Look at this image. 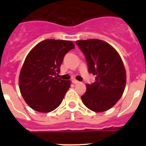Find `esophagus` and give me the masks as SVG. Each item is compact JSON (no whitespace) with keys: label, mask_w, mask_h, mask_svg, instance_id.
Listing matches in <instances>:
<instances>
[{"label":"esophagus","mask_w":146,"mask_h":146,"mask_svg":"<svg viewBox=\"0 0 146 146\" xmlns=\"http://www.w3.org/2000/svg\"><path fill=\"white\" fill-rule=\"evenodd\" d=\"M72 82H73V83H74V84H77V83H79V81H77V80H72Z\"/></svg>","instance_id":"34e87169"}]
</instances>
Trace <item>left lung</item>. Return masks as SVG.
<instances>
[{"instance_id":"8db88e82","label":"left lung","mask_w":146,"mask_h":146,"mask_svg":"<svg viewBox=\"0 0 146 146\" xmlns=\"http://www.w3.org/2000/svg\"><path fill=\"white\" fill-rule=\"evenodd\" d=\"M77 45L84 54L88 72L96 76L95 82L86 84L82 102L94 112L110 109L122 96L126 86V71L119 54L102 40H79Z\"/></svg>"}]
</instances>
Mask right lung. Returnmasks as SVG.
I'll list each match as a JSON object with an SVG mask.
<instances>
[{"instance_id": "right-lung-1", "label": "right lung", "mask_w": 146, "mask_h": 146, "mask_svg": "<svg viewBox=\"0 0 146 146\" xmlns=\"http://www.w3.org/2000/svg\"><path fill=\"white\" fill-rule=\"evenodd\" d=\"M74 48L70 41L44 40L27 55L19 77L20 93L32 109L49 113L58 108L70 81L58 78L66 54Z\"/></svg>"}]
</instances>
